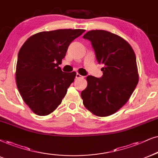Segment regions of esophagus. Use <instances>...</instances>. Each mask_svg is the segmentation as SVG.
<instances>
[{
	"label": "esophagus",
	"instance_id": "1",
	"mask_svg": "<svg viewBox=\"0 0 158 158\" xmlns=\"http://www.w3.org/2000/svg\"><path fill=\"white\" fill-rule=\"evenodd\" d=\"M80 78H83L82 76H81L79 73H77L76 74V79H80Z\"/></svg>",
	"mask_w": 158,
	"mask_h": 158
}]
</instances>
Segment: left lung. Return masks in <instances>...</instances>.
<instances>
[{
  "mask_svg": "<svg viewBox=\"0 0 158 158\" xmlns=\"http://www.w3.org/2000/svg\"><path fill=\"white\" fill-rule=\"evenodd\" d=\"M95 51L103 76H87V87L81 92L83 104L98 117L114 114L125 105L139 81L136 57L131 45L119 35L96 30L86 33Z\"/></svg>",
  "mask_w": 158,
  "mask_h": 158,
  "instance_id": "left-lung-1",
  "label": "left lung"
}]
</instances>
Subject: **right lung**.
I'll use <instances>...</instances> for the list:
<instances>
[{"mask_svg": "<svg viewBox=\"0 0 158 158\" xmlns=\"http://www.w3.org/2000/svg\"><path fill=\"white\" fill-rule=\"evenodd\" d=\"M82 29L40 32L22 46L17 57L16 81L25 103L35 114L48 115L60 104L76 72L62 71L59 65Z\"/></svg>", "mask_w": 158, "mask_h": 158, "instance_id": "1", "label": "right lung"}]
</instances>
